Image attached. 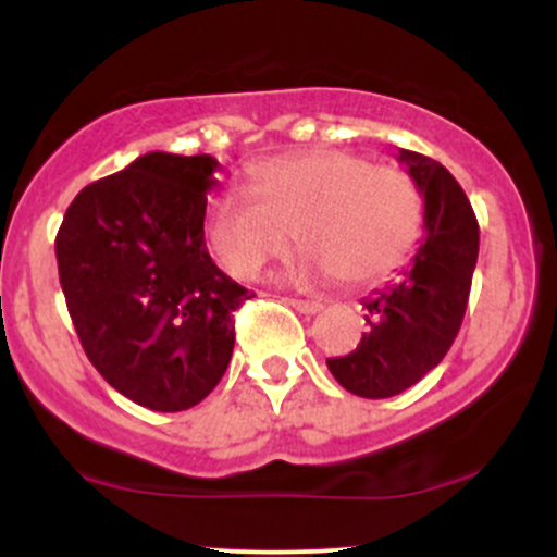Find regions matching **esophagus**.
<instances>
[{
	"label": "esophagus",
	"mask_w": 557,
	"mask_h": 557,
	"mask_svg": "<svg viewBox=\"0 0 557 557\" xmlns=\"http://www.w3.org/2000/svg\"><path fill=\"white\" fill-rule=\"evenodd\" d=\"M287 304L293 306V309L300 311V314H319V311L324 309L319 300H300V298H287Z\"/></svg>",
	"instance_id": "esophagus-1"
}]
</instances>
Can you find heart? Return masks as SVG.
I'll return each mask as SVG.
<instances>
[{
  "label": "heart",
  "mask_w": 557,
  "mask_h": 557,
  "mask_svg": "<svg viewBox=\"0 0 557 557\" xmlns=\"http://www.w3.org/2000/svg\"><path fill=\"white\" fill-rule=\"evenodd\" d=\"M309 251L298 277L380 283L413 251L421 196L408 172L343 149L274 157L207 207V240L225 270L253 280L293 243Z\"/></svg>",
  "instance_id": "1"
}]
</instances>
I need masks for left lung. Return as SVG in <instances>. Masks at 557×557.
Here are the masks:
<instances>
[{"mask_svg": "<svg viewBox=\"0 0 557 557\" xmlns=\"http://www.w3.org/2000/svg\"><path fill=\"white\" fill-rule=\"evenodd\" d=\"M424 194V238L411 267L385 290L363 298L369 332L350 354L327 359L348 393L393 398L432 372L456 341L479 257L474 209L456 177L434 159L400 149Z\"/></svg>", "mask_w": 557, "mask_h": 557, "instance_id": "8db88e82", "label": "left lung"}]
</instances>
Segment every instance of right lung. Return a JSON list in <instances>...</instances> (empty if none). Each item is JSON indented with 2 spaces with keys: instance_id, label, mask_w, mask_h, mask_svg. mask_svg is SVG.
Listing matches in <instances>:
<instances>
[{
  "instance_id": "add662e5",
  "label": "right lung",
  "mask_w": 557,
  "mask_h": 557,
  "mask_svg": "<svg viewBox=\"0 0 557 557\" xmlns=\"http://www.w3.org/2000/svg\"><path fill=\"white\" fill-rule=\"evenodd\" d=\"M216 168L209 154L138 157L86 185L54 240L88 361L151 411H185L212 393L233 356V311L253 296L203 243Z\"/></svg>"
}]
</instances>
